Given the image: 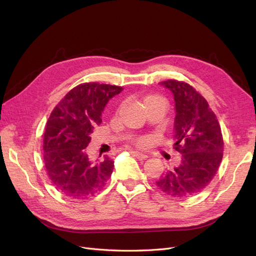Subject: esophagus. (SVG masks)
<instances>
[{"instance_id":"obj_1","label":"esophagus","mask_w":256,"mask_h":256,"mask_svg":"<svg viewBox=\"0 0 256 256\" xmlns=\"http://www.w3.org/2000/svg\"><path fill=\"white\" fill-rule=\"evenodd\" d=\"M134 156H136V159L138 160H145L147 158V154H143V152H132Z\"/></svg>"}]
</instances>
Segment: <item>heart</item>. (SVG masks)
I'll return each instance as SVG.
<instances>
[{
    "label": "heart",
    "instance_id": "b5f03b06",
    "mask_svg": "<svg viewBox=\"0 0 256 256\" xmlns=\"http://www.w3.org/2000/svg\"><path fill=\"white\" fill-rule=\"evenodd\" d=\"M159 99H161V98H160L159 96H156V95L147 96V97L144 99V106H145L146 104H148L150 102H156V100H159ZM138 144L140 145V146H144V145H146V144H147V138H140V140L138 141Z\"/></svg>",
    "mask_w": 256,
    "mask_h": 256
}]
</instances>
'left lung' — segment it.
Masks as SVG:
<instances>
[{
	"mask_svg": "<svg viewBox=\"0 0 256 256\" xmlns=\"http://www.w3.org/2000/svg\"><path fill=\"white\" fill-rule=\"evenodd\" d=\"M160 84L174 96V148L182 157L156 184L170 196L190 198L203 191L218 171L223 157L221 128L205 98L189 84Z\"/></svg>",
	"mask_w": 256,
	"mask_h": 256,
	"instance_id": "8db88e82",
	"label": "left lung"
}]
</instances>
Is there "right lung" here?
<instances>
[{
  "label": "right lung",
  "mask_w": 256,
  "mask_h": 256,
  "mask_svg": "<svg viewBox=\"0 0 256 256\" xmlns=\"http://www.w3.org/2000/svg\"><path fill=\"white\" fill-rule=\"evenodd\" d=\"M122 90L116 85L83 83L52 111L44 136V161L52 184L64 196L88 198L111 177L114 161L108 156L92 160L86 147L95 127L102 122L106 104Z\"/></svg>",
  "instance_id": "obj_1"
}]
</instances>
